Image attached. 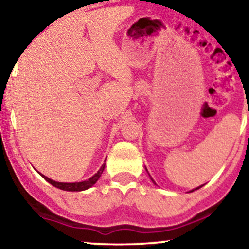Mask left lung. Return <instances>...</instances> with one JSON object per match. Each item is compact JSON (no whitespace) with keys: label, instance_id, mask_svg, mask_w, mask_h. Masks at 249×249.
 I'll list each match as a JSON object with an SVG mask.
<instances>
[{"label":"left lung","instance_id":"8db88e82","mask_svg":"<svg viewBox=\"0 0 249 249\" xmlns=\"http://www.w3.org/2000/svg\"><path fill=\"white\" fill-rule=\"evenodd\" d=\"M146 170H147V169H146ZM152 180H153V179H152ZM153 181H154V180H153ZM200 187H201V186H200ZM200 187H196V188H194V190H193V191H195V190H199V188H200ZM193 191H192V192H193Z\"/></svg>","mask_w":249,"mask_h":249}]
</instances>
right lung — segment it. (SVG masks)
Instances as JSON below:
<instances>
[{
	"label": "right lung",
	"mask_w": 249,
	"mask_h": 249,
	"mask_svg": "<svg viewBox=\"0 0 249 249\" xmlns=\"http://www.w3.org/2000/svg\"><path fill=\"white\" fill-rule=\"evenodd\" d=\"M105 165L103 164L101 166V169L99 170V171L96 172L95 175L93 176V177H90L88 180H85V181H81V182H58V181H55V180H52V179H49L48 177H46V176L41 175L43 178L46 179L47 181L49 182V184H52L53 186L59 188V190H63V191H70V192H79V191H85L87 190V188L92 187L94 184L97 181V179L101 177L103 170H105Z\"/></svg>",
	"instance_id": "obj_1"
}]
</instances>
